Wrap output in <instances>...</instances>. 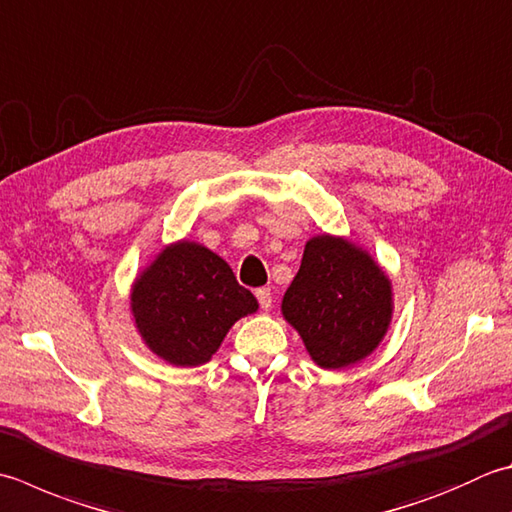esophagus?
Returning <instances> with one entry per match:
<instances>
[{
	"label": "esophagus",
	"mask_w": 512,
	"mask_h": 512,
	"mask_svg": "<svg viewBox=\"0 0 512 512\" xmlns=\"http://www.w3.org/2000/svg\"><path fill=\"white\" fill-rule=\"evenodd\" d=\"M255 297H257L259 306H262V310H268L270 304H273V293H270V288H257Z\"/></svg>",
	"instance_id": "1"
}]
</instances>
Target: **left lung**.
<instances>
[{
  "label": "left lung",
  "mask_w": 512,
  "mask_h": 512,
  "mask_svg": "<svg viewBox=\"0 0 512 512\" xmlns=\"http://www.w3.org/2000/svg\"><path fill=\"white\" fill-rule=\"evenodd\" d=\"M282 313L322 368H344L373 353L390 322V282L362 248L319 235L304 248Z\"/></svg>",
  "instance_id": "8db88e82"
}]
</instances>
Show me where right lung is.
<instances>
[{"mask_svg":"<svg viewBox=\"0 0 512 512\" xmlns=\"http://www.w3.org/2000/svg\"><path fill=\"white\" fill-rule=\"evenodd\" d=\"M130 304L148 348L175 366L206 364L228 328L257 310L224 259L193 242L168 246L137 279Z\"/></svg>","mask_w":512,"mask_h":512,"instance_id":"1","label":"right lung"}]
</instances>
